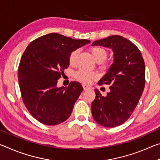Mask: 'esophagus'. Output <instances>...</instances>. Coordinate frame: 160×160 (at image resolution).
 Wrapping results in <instances>:
<instances>
[{"label": "esophagus", "mask_w": 160, "mask_h": 160, "mask_svg": "<svg viewBox=\"0 0 160 160\" xmlns=\"http://www.w3.org/2000/svg\"><path fill=\"white\" fill-rule=\"evenodd\" d=\"M82 87H83L84 90H88V89L90 88V87L88 85H86V84H82Z\"/></svg>", "instance_id": "1"}]
</instances>
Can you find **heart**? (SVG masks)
<instances>
[{
  "instance_id": "obj_1",
  "label": "heart",
  "mask_w": 160,
  "mask_h": 160,
  "mask_svg": "<svg viewBox=\"0 0 160 160\" xmlns=\"http://www.w3.org/2000/svg\"><path fill=\"white\" fill-rule=\"evenodd\" d=\"M90 52L93 58L94 59V61L97 62V63H102V62L104 61L107 58L108 56L107 50L104 49V48L99 47H91ZM78 54H79V50L78 49L74 50L70 53L69 56V63L71 66H75L76 64ZM102 67L104 68L106 67V66L104 64H102ZM74 77L77 80H80V82L88 83L96 78V74L93 72L89 71V70L80 69L79 70H78V71L75 72Z\"/></svg>"
}]
</instances>
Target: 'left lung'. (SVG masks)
<instances>
[{
  "label": "left lung",
  "mask_w": 160,
  "mask_h": 160,
  "mask_svg": "<svg viewBox=\"0 0 160 160\" xmlns=\"http://www.w3.org/2000/svg\"><path fill=\"white\" fill-rule=\"evenodd\" d=\"M92 46L112 48L113 62L98 85H109L106 97L98 90L92 103L94 121L99 125L113 128L128 120L136 107L145 88V66L136 46L118 35L94 41Z\"/></svg>",
  "instance_id": "left-lung-1"
}]
</instances>
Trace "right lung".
<instances>
[{"label":"right lung","mask_w":160,"mask_h":160,"mask_svg":"<svg viewBox=\"0 0 160 160\" xmlns=\"http://www.w3.org/2000/svg\"><path fill=\"white\" fill-rule=\"evenodd\" d=\"M90 42L50 33L26 48L18 68L19 85L26 108L39 122L55 126L70 117L82 86L75 81L68 88L56 85L69 66L70 53Z\"/></svg>","instance_id":"right-lung-1"}]
</instances>
